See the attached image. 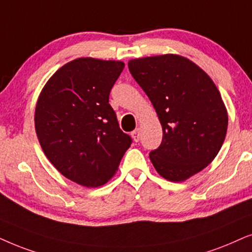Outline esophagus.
I'll return each instance as SVG.
<instances>
[{
	"label": "esophagus",
	"instance_id": "34e87169",
	"mask_svg": "<svg viewBox=\"0 0 252 252\" xmlns=\"http://www.w3.org/2000/svg\"><path fill=\"white\" fill-rule=\"evenodd\" d=\"M131 136H132V138H133V140H135V142H138L139 138H140V130L136 129L135 131H132Z\"/></svg>",
	"mask_w": 252,
	"mask_h": 252
}]
</instances>
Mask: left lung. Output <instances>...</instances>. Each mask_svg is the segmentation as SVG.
<instances>
[{
    "label": "left lung",
    "mask_w": 252,
    "mask_h": 252,
    "mask_svg": "<svg viewBox=\"0 0 252 252\" xmlns=\"http://www.w3.org/2000/svg\"><path fill=\"white\" fill-rule=\"evenodd\" d=\"M130 72L156 109L162 142L150 153L154 168L170 182H183L214 160L226 138L228 114L211 77L176 54L128 62Z\"/></svg>",
    "instance_id": "8db88e82"
}]
</instances>
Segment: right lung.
<instances>
[{
	"mask_svg": "<svg viewBox=\"0 0 252 252\" xmlns=\"http://www.w3.org/2000/svg\"><path fill=\"white\" fill-rule=\"evenodd\" d=\"M123 68V62L113 60H72L40 92L34 114L40 145L53 166L79 186L108 182L131 145L108 103Z\"/></svg>",
	"mask_w": 252,
	"mask_h": 252,
	"instance_id": "right-lung-1",
	"label": "right lung"
}]
</instances>
